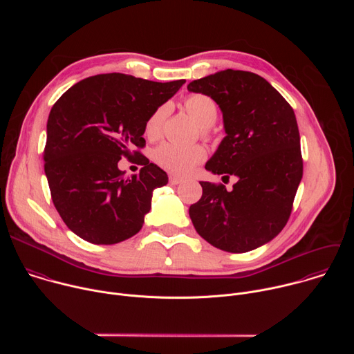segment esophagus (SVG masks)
Wrapping results in <instances>:
<instances>
[{
	"label": "esophagus",
	"mask_w": 354,
	"mask_h": 354,
	"mask_svg": "<svg viewBox=\"0 0 354 354\" xmlns=\"http://www.w3.org/2000/svg\"><path fill=\"white\" fill-rule=\"evenodd\" d=\"M182 182H183V179L179 178V176H175V175H171V176H169V183H171V185H179V183H182Z\"/></svg>",
	"instance_id": "34e87169"
}]
</instances>
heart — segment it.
<instances>
[{"instance_id":"heart-1","label":"heart","mask_w":354,"mask_h":354,"mask_svg":"<svg viewBox=\"0 0 354 354\" xmlns=\"http://www.w3.org/2000/svg\"><path fill=\"white\" fill-rule=\"evenodd\" d=\"M183 106L186 112L203 127V134L210 136L207 127L213 126L218 116V108L214 100L205 93H192L186 96ZM169 113V105L164 104L151 113L145 122V136L151 140H157L162 134L164 123ZM207 157L205 147L196 145H179L175 142H164L156 148L153 158L162 169L175 174L186 175L203 162Z\"/></svg>"}]
</instances>
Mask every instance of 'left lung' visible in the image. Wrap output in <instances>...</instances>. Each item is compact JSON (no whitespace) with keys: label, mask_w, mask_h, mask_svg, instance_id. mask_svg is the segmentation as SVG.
<instances>
[{"label":"left lung","mask_w":354,"mask_h":354,"mask_svg":"<svg viewBox=\"0 0 354 354\" xmlns=\"http://www.w3.org/2000/svg\"><path fill=\"white\" fill-rule=\"evenodd\" d=\"M220 106L227 136L206 169L235 176L232 190L200 182L192 223L213 246L242 254L273 239L287 224L302 178L299 131L292 108L261 75L224 70L187 85Z\"/></svg>","instance_id":"1"}]
</instances>
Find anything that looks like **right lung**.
I'll return each instance as SVG.
<instances>
[{
    "label": "right lung",
    "mask_w": 354,
    "mask_h": 354,
    "mask_svg": "<svg viewBox=\"0 0 354 354\" xmlns=\"http://www.w3.org/2000/svg\"><path fill=\"white\" fill-rule=\"evenodd\" d=\"M185 82L99 74L73 85L53 105L44 172L56 210L80 238L112 245L141 230L154 189L168 183V175L140 153L145 122ZM122 156L138 158L140 174L126 177L117 168Z\"/></svg>",
    "instance_id": "right-lung-1"
}]
</instances>
